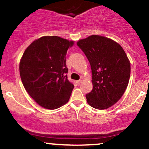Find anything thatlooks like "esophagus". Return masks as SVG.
I'll return each mask as SVG.
<instances>
[{"label": "esophagus", "instance_id": "esophagus-1", "mask_svg": "<svg viewBox=\"0 0 149 149\" xmlns=\"http://www.w3.org/2000/svg\"><path fill=\"white\" fill-rule=\"evenodd\" d=\"M82 83V80H77V83H78V85H80V83Z\"/></svg>", "mask_w": 149, "mask_h": 149}]
</instances>
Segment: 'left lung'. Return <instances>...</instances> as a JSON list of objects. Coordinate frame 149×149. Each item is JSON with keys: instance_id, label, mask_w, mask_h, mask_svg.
<instances>
[{"instance_id": "8db88e82", "label": "left lung", "mask_w": 149, "mask_h": 149, "mask_svg": "<svg viewBox=\"0 0 149 149\" xmlns=\"http://www.w3.org/2000/svg\"><path fill=\"white\" fill-rule=\"evenodd\" d=\"M77 45L88 58L92 69L93 89L86 95L89 105L107 109L123 95L130 77V62L123 47L107 37L92 35Z\"/></svg>"}]
</instances>
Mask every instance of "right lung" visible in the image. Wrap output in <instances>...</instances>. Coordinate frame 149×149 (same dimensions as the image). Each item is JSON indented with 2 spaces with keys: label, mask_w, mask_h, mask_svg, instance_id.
<instances>
[{
  "label": "right lung",
  "mask_w": 149,
  "mask_h": 149,
  "mask_svg": "<svg viewBox=\"0 0 149 149\" xmlns=\"http://www.w3.org/2000/svg\"><path fill=\"white\" fill-rule=\"evenodd\" d=\"M73 43L58 36H42L24 52L19 63L22 83L42 108L56 109L69 100L74 85L66 75V54Z\"/></svg>",
  "instance_id": "right-lung-1"
}]
</instances>
